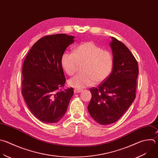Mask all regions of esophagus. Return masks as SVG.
<instances>
[{
	"label": "esophagus",
	"mask_w": 158,
	"mask_h": 158,
	"mask_svg": "<svg viewBox=\"0 0 158 158\" xmlns=\"http://www.w3.org/2000/svg\"><path fill=\"white\" fill-rule=\"evenodd\" d=\"M82 91V89H74V92L75 94H76V93H80V92H81Z\"/></svg>",
	"instance_id": "1"
}]
</instances>
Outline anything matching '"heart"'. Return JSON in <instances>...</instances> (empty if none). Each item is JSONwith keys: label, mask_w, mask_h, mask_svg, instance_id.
<instances>
[{"label": "heart", "mask_w": 158, "mask_h": 158, "mask_svg": "<svg viewBox=\"0 0 158 158\" xmlns=\"http://www.w3.org/2000/svg\"><path fill=\"white\" fill-rule=\"evenodd\" d=\"M83 63V73L68 81L69 85L75 89H82L106 80L112 72L114 59L110 52L103 50L93 42L79 44L73 52H64L61 58V66L69 76L75 74L79 64Z\"/></svg>", "instance_id": "b5f03b06"}]
</instances>
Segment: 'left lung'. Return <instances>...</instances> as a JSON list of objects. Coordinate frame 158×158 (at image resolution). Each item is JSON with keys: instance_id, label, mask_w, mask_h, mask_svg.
Masks as SVG:
<instances>
[{"instance_id": "obj_1", "label": "left lung", "mask_w": 158, "mask_h": 158, "mask_svg": "<svg viewBox=\"0 0 158 158\" xmlns=\"http://www.w3.org/2000/svg\"><path fill=\"white\" fill-rule=\"evenodd\" d=\"M110 46L114 66L109 76L97 87H92L87 109L100 125L112 124L128 110L136 97L138 63L129 49L114 37Z\"/></svg>"}]
</instances>
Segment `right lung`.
Returning a JSON list of instances; mask_svg holds the SVG:
<instances>
[{
    "label": "right lung",
    "instance_id": "1",
    "mask_svg": "<svg viewBox=\"0 0 158 158\" xmlns=\"http://www.w3.org/2000/svg\"><path fill=\"white\" fill-rule=\"evenodd\" d=\"M74 36L48 35L31 48L22 68V94L31 112L41 122L55 123L66 114L73 89L66 82L61 58Z\"/></svg>",
    "mask_w": 158,
    "mask_h": 158
}]
</instances>
